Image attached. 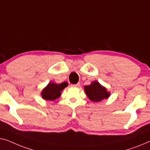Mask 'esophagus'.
I'll return each mask as SVG.
<instances>
[{
	"mask_svg": "<svg viewBox=\"0 0 150 150\" xmlns=\"http://www.w3.org/2000/svg\"><path fill=\"white\" fill-rule=\"evenodd\" d=\"M73 87H75V88H79L80 87V83H78L77 84H75V85H72Z\"/></svg>",
	"mask_w": 150,
	"mask_h": 150,
	"instance_id": "34e87169",
	"label": "esophagus"
}]
</instances>
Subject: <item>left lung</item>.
<instances>
[{"label": "left lung", "mask_w": 150, "mask_h": 150, "mask_svg": "<svg viewBox=\"0 0 150 150\" xmlns=\"http://www.w3.org/2000/svg\"><path fill=\"white\" fill-rule=\"evenodd\" d=\"M84 91L89 99L94 102H99L107 99L110 96V93L108 91L107 89L98 81L91 82L89 86H85Z\"/></svg>", "instance_id": "1"}]
</instances>
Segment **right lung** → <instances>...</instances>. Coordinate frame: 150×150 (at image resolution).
Segmentation results:
<instances>
[{
  "instance_id": "right-lung-1",
  "label": "right lung",
  "mask_w": 150,
  "mask_h": 150,
  "mask_svg": "<svg viewBox=\"0 0 150 150\" xmlns=\"http://www.w3.org/2000/svg\"><path fill=\"white\" fill-rule=\"evenodd\" d=\"M67 86V82H62L59 84L52 81L49 82L41 91L42 98L45 100H55L61 96V91Z\"/></svg>"
}]
</instances>
